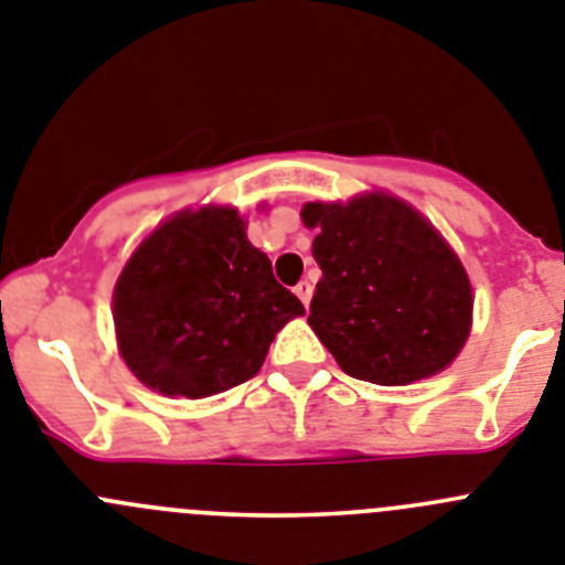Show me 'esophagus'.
I'll return each instance as SVG.
<instances>
[{"label":"esophagus","instance_id":"obj_1","mask_svg":"<svg viewBox=\"0 0 565 565\" xmlns=\"http://www.w3.org/2000/svg\"><path fill=\"white\" fill-rule=\"evenodd\" d=\"M295 295L301 298L303 307H309V301H312V284L301 281V284H298V287H295Z\"/></svg>","mask_w":565,"mask_h":565}]
</instances>
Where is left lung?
I'll return each mask as SVG.
<instances>
[{"label": "left lung", "instance_id": "obj_1", "mask_svg": "<svg viewBox=\"0 0 565 565\" xmlns=\"http://www.w3.org/2000/svg\"><path fill=\"white\" fill-rule=\"evenodd\" d=\"M312 256L323 278L309 327L349 377L405 385L459 354L470 332L472 292L445 238L394 196L345 205L309 202Z\"/></svg>", "mask_w": 565, "mask_h": 565}]
</instances>
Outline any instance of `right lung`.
Instances as JSON below:
<instances>
[{
	"label": "right lung",
	"instance_id": "1",
	"mask_svg": "<svg viewBox=\"0 0 565 565\" xmlns=\"http://www.w3.org/2000/svg\"><path fill=\"white\" fill-rule=\"evenodd\" d=\"M111 315L120 354L140 383L200 399L250 380L303 303L276 281L233 207H202L137 247Z\"/></svg>",
	"mask_w": 565,
	"mask_h": 565
}]
</instances>
